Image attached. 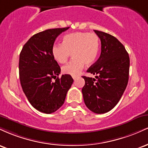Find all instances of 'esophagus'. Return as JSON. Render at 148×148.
<instances>
[{
  "instance_id": "obj_1",
  "label": "esophagus",
  "mask_w": 148,
  "mask_h": 148,
  "mask_svg": "<svg viewBox=\"0 0 148 148\" xmlns=\"http://www.w3.org/2000/svg\"><path fill=\"white\" fill-rule=\"evenodd\" d=\"M72 78H73V79H74V81H75V80L78 78V76H72Z\"/></svg>"
}]
</instances>
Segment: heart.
Masks as SVG:
<instances>
[{
  "label": "heart",
  "mask_w": 148,
  "mask_h": 148,
  "mask_svg": "<svg viewBox=\"0 0 148 148\" xmlns=\"http://www.w3.org/2000/svg\"><path fill=\"white\" fill-rule=\"evenodd\" d=\"M100 49L99 38L95 33L76 32L64 35L62 45H54L51 53L58 63H64L72 53L73 60L62 67L65 74L76 76L84 64L91 65L95 62Z\"/></svg>",
  "instance_id": "heart-1"
}]
</instances>
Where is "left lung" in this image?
I'll return each instance as SVG.
<instances>
[{
  "label": "left lung",
  "mask_w": 148,
  "mask_h": 148,
  "mask_svg": "<svg viewBox=\"0 0 148 148\" xmlns=\"http://www.w3.org/2000/svg\"><path fill=\"white\" fill-rule=\"evenodd\" d=\"M101 40V55L87 72L95 78L82 76L85 104L93 113H105L116 106L128 84L130 57L117 38L109 34L94 30Z\"/></svg>",
  "instance_id": "obj_1"
}]
</instances>
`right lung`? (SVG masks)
<instances>
[{
	"label": "right lung",
	"instance_id": "right-lung-1",
	"mask_svg": "<svg viewBox=\"0 0 148 148\" xmlns=\"http://www.w3.org/2000/svg\"><path fill=\"white\" fill-rule=\"evenodd\" d=\"M68 28L48 29L35 34L20 53L18 69L23 92L34 108L47 114L62 106L74 81L68 74L58 78L60 67L51 53L56 37Z\"/></svg>",
	"mask_w": 148,
	"mask_h": 148
}]
</instances>
